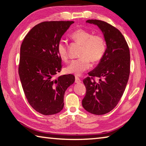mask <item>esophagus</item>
Masks as SVG:
<instances>
[{
	"label": "esophagus",
	"instance_id": "34e87169",
	"mask_svg": "<svg viewBox=\"0 0 146 146\" xmlns=\"http://www.w3.org/2000/svg\"><path fill=\"white\" fill-rule=\"evenodd\" d=\"M81 82H82L81 80L78 77V76H75V83L78 84V83H80Z\"/></svg>",
	"mask_w": 146,
	"mask_h": 146
}]
</instances>
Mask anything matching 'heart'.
Returning <instances> with one entry per match:
<instances>
[{
    "instance_id": "b5f03b06",
    "label": "heart",
    "mask_w": 146,
    "mask_h": 146,
    "mask_svg": "<svg viewBox=\"0 0 146 146\" xmlns=\"http://www.w3.org/2000/svg\"><path fill=\"white\" fill-rule=\"evenodd\" d=\"M74 41L82 45L80 58L71 60L66 68L67 73L80 75L91 68V60L94 63L99 62L106 52L104 38L100 34H93L91 32L80 29L71 35ZM57 51L60 59L64 61L68 59L67 44L63 41L57 43Z\"/></svg>"
}]
</instances>
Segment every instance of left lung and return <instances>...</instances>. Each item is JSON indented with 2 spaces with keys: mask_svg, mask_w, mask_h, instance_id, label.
Segmentation results:
<instances>
[{
  "mask_svg": "<svg viewBox=\"0 0 146 146\" xmlns=\"http://www.w3.org/2000/svg\"><path fill=\"white\" fill-rule=\"evenodd\" d=\"M103 32L107 44L104 56L84 80L86 87L82 106L95 115L105 114L114 108L123 96L130 73V54L125 38L117 28L104 21L88 20ZM95 77L100 78L98 82Z\"/></svg>",
  "mask_w": 146,
  "mask_h": 146,
  "instance_id": "8db88e82",
  "label": "left lung"
}]
</instances>
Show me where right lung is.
Here are the masks:
<instances>
[{"label": "right lung", "instance_id": "add662e5", "mask_svg": "<svg viewBox=\"0 0 146 146\" xmlns=\"http://www.w3.org/2000/svg\"><path fill=\"white\" fill-rule=\"evenodd\" d=\"M73 21H50L36 25L20 47L18 73L26 98L43 115L59 113L64 107L66 90L75 82L71 74L55 78L61 71L57 43Z\"/></svg>", "mask_w": 146, "mask_h": 146}]
</instances>
